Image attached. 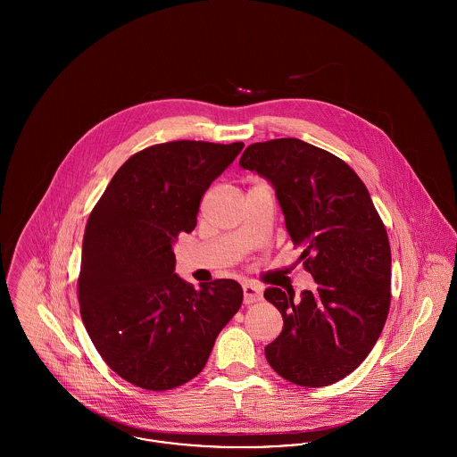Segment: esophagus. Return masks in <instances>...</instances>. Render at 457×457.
<instances>
[{
	"instance_id": "1",
	"label": "esophagus",
	"mask_w": 457,
	"mask_h": 457,
	"mask_svg": "<svg viewBox=\"0 0 457 457\" xmlns=\"http://www.w3.org/2000/svg\"><path fill=\"white\" fill-rule=\"evenodd\" d=\"M243 294H245V304H253L262 299L261 287H257L255 283H246L243 287Z\"/></svg>"
}]
</instances>
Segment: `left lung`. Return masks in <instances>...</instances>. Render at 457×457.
<instances>
[{"label": "left lung", "mask_w": 457, "mask_h": 457, "mask_svg": "<svg viewBox=\"0 0 457 457\" xmlns=\"http://www.w3.org/2000/svg\"><path fill=\"white\" fill-rule=\"evenodd\" d=\"M239 165L276 190L292 243L317 287L267 288L283 317L265 359L285 380L326 387L371 352L391 306V246L361 178L337 156L299 138L246 147Z\"/></svg>", "instance_id": "8db88e82"}]
</instances>
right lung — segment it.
Listing matches in <instances>:
<instances>
[{
	"instance_id": "add662e5",
	"label": "right lung",
	"mask_w": 457,
	"mask_h": 457,
	"mask_svg": "<svg viewBox=\"0 0 457 457\" xmlns=\"http://www.w3.org/2000/svg\"><path fill=\"white\" fill-rule=\"evenodd\" d=\"M243 142L174 140L135 153L89 214L79 274L84 327L107 366L147 391L196 377L237 313L234 279H181L174 243L192 232L202 195Z\"/></svg>"
}]
</instances>
